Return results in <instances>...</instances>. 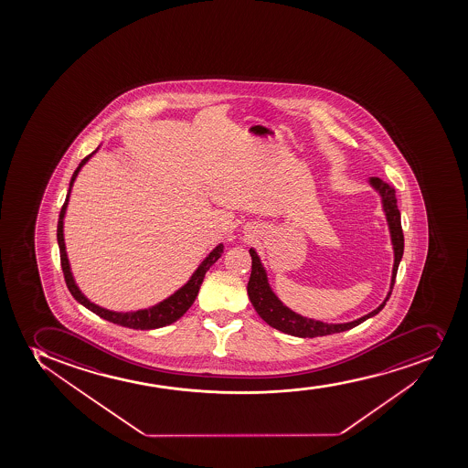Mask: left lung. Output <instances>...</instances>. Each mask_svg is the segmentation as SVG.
Returning a JSON list of instances; mask_svg holds the SVG:
<instances>
[{
    "mask_svg": "<svg viewBox=\"0 0 468 468\" xmlns=\"http://www.w3.org/2000/svg\"><path fill=\"white\" fill-rule=\"evenodd\" d=\"M369 186L378 191L382 197L383 211L387 217L388 229L391 235L392 249H394V266H392L391 284L387 298L383 300L382 304L369 312L367 315L349 323H323L314 318L303 317L297 312L292 311L286 304H282V300L271 291L269 280H267V271L262 266L261 260L258 257L257 250L250 249L251 257V273L249 284H247V293L250 298L251 304L258 312V315L269 324L275 327L278 331L293 335V337H322V335H331L337 332L347 331L352 327L358 326L360 323L367 318L378 315L382 311L388 300L391 297L392 287L396 282L399 264L403 255V231L402 222H400V211L398 208V197L396 190L389 184L383 182L378 177H369Z\"/></svg>",
    "mask_w": 468,
    "mask_h": 468,
    "instance_id": "8db88e82",
    "label": "left lung"
}]
</instances>
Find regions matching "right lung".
I'll return each instance as SVG.
<instances>
[{"label":"right lung","instance_id":"obj_1","mask_svg":"<svg viewBox=\"0 0 468 468\" xmlns=\"http://www.w3.org/2000/svg\"><path fill=\"white\" fill-rule=\"evenodd\" d=\"M99 148L96 151H92L90 156H86L79 164L77 170L74 171V175L70 177L69 190H68V195H66L65 204L61 207L58 224H57V241H58V249H60L61 269H63V275H65L66 286H68L70 293H72V297L76 298L77 302L83 304L86 309H90V312H94L99 317L114 323V324L131 327V329H142V331L144 329H157V327L168 326L171 323L179 320L190 309L193 302L197 300V292H199V287H201L202 282H204L207 271L221 258L222 253H224V246L219 244V246L215 247L207 255L206 260L199 264L197 271H193L190 280L181 289H177L175 293H171L170 297L165 298L164 302L157 303L154 306L139 309V311L116 312L110 311V309L99 306L96 303L90 302L83 295L80 287L77 286L74 275L70 271L69 260H68V253H66L65 235H63V224H65L63 221H65L66 208H68V204H69L70 190H72L74 181L79 176L81 166L85 165L86 162L90 161V157L96 154Z\"/></svg>","mask_w":468,"mask_h":468}]
</instances>
